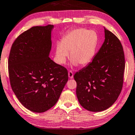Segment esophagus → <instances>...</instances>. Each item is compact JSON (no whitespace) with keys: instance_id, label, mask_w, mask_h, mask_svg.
Here are the masks:
<instances>
[{"instance_id":"34e87169","label":"esophagus","mask_w":135,"mask_h":135,"mask_svg":"<svg viewBox=\"0 0 135 135\" xmlns=\"http://www.w3.org/2000/svg\"><path fill=\"white\" fill-rule=\"evenodd\" d=\"M68 76H69V78H70V79H72V78H74V74L71 70H70V71L68 72Z\"/></svg>"}]
</instances>
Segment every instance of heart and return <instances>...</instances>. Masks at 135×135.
I'll use <instances>...</instances> for the list:
<instances>
[{
    "mask_svg": "<svg viewBox=\"0 0 135 135\" xmlns=\"http://www.w3.org/2000/svg\"><path fill=\"white\" fill-rule=\"evenodd\" d=\"M97 43L96 33L86 29L74 30L64 36L56 47V57L59 63H65L70 52L72 63L86 66L92 60Z\"/></svg>",
    "mask_w": 135,
    "mask_h": 135,
    "instance_id": "obj_1",
    "label": "heart"
}]
</instances>
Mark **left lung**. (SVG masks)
I'll list each match as a JSON object with an SVG mask.
<instances>
[{"label": "left lung", "instance_id": "1", "mask_svg": "<svg viewBox=\"0 0 135 135\" xmlns=\"http://www.w3.org/2000/svg\"><path fill=\"white\" fill-rule=\"evenodd\" d=\"M105 40L92 61L74 78L80 104L90 112L109 108L121 92L125 69V57L121 41L104 28Z\"/></svg>", "mask_w": 135, "mask_h": 135}]
</instances>
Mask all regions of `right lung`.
<instances>
[{"label":"right lung","instance_id":"right-lung-1","mask_svg":"<svg viewBox=\"0 0 135 135\" xmlns=\"http://www.w3.org/2000/svg\"><path fill=\"white\" fill-rule=\"evenodd\" d=\"M53 25L33 26L12 43L8 58L11 88L25 107L41 113L59 100L68 80L66 68L50 58Z\"/></svg>","mask_w":135,"mask_h":135}]
</instances>
